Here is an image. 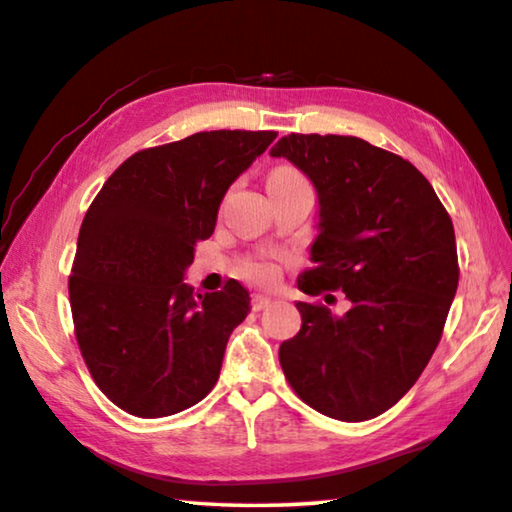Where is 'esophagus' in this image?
<instances>
[{
	"label": "esophagus",
	"instance_id": "1",
	"mask_svg": "<svg viewBox=\"0 0 512 512\" xmlns=\"http://www.w3.org/2000/svg\"><path fill=\"white\" fill-rule=\"evenodd\" d=\"M272 297L270 294H263V292H258V294H254V297H251V308L254 310H265L267 306H272Z\"/></svg>",
	"mask_w": 512,
	"mask_h": 512
}]
</instances>
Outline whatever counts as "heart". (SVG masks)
Instances as JSON below:
<instances>
[{
    "instance_id": "heart-1",
    "label": "heart",
    "mask_w": 512,
    "mask_h": 512,
    "mask_svg": "<svg viewBox=\"0 0 512 512\" xmlns=\"http://www.w3.org/2000/svg\"><path fill=\"white\" fill-rule=\"evenodd\" d=\"M272 177L274 179H294V177H301V175H297L290 168H279V170H274ZM245 274L249 276L251 281L274 283L276 279H279V263H276V261H254V263H249L245 267Z\"/></svg>"
}]
</instances>
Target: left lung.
Here are the masks:
<instances>
[{
  "mask_svg": "<svg viewBox=\"0 0 512 512\" xmlns=\"http://www.w3.org/2000/svg\"><path fill=\"white\" fill-rule=\"evenodd\" d=\"M317 191L312 270L299 290H342L344 315L299 301L301 330L279 348L299 398L328 418L384 414L425 371L459 285L454 227L407 159L360 137L288 134L270 150Z\"/></svg>",
  "mask_w": 512,
  "mask_h": 512,
  "instance_id": "left-lung-1",
  "label": "left lung"
}]
</instances>
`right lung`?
Instances as JSON below:
<instances>
[{
  "mask_svg": "<svg viewBox=\"0 0 512 512\" xmlns=\"http://www.w3.org/2000/svg\"><path fill=\"white\" fill-rule=\"evenodd\" d=\"M274 139L213 130L141 150L85 213L69 276L76 339L98 389L128 414L173 416L218 382L251 297L233 279L195 294L184 276L224 193Z\"/></svg>",
  "mask_w": 512,
  "mask_h": 512,
  "instance_id": "right-lung-1",
  "label": "right lung"
}]
</instances>
